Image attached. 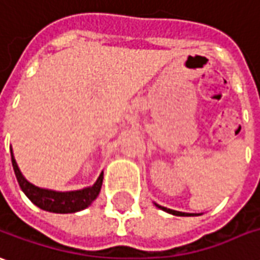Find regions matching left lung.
<instances>
[{"instance_id":"obj_1","label":"left lung","mask_w":260,"mask_h":260,"mask_svg":"<svg viewBox=\"0 0 260 260\" xmlns=\"http://www.w3.org/2000/svg\"><path fill=\"white\" fill-rule=\"evenodd\" d=\"M158 208H160L162 211H167L169 213H172V215H178V216H190V215H186L185 212H178V211H172V209H168V208H164V206H159V205H156Z\"/></svg>"}]
</instances>
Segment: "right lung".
I'll return each instance as SVG.
<instances>
[{
  "instance_id": "obj_1",
  "label": "right lung",
  "mask_w": 260,
  "mask_h": 260,
  "mask_svg": "<svg viewBox=\"0 0 260 260\" xmlns=\"http://www.w3.org/2000/svg\"><path fill=\"white\" fill-rule=\"evenodd\" d=\"M11 160L12 168H14V172H15V176H17V181H18L21 189L24 190V193L29 198V201L32 204H35L44 211L55 212V213L78 212L81 209H85L86 206H89L96 199V197L100 195L104 174H101L98 181L89 188L81 190H72V192H55V190L37 188V186H34L32 183L26 181L25 178L22 176V174L19 172L18 165L14 159L12 152Z\"/></svg>"
}]
</instances>
